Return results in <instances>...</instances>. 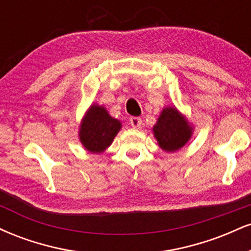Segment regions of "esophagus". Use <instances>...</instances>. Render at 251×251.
I'll return each instance as SVG.
<instances>
[{
    "label": "esophagus",
    "instance_id": "1",
    "mask_svg": "<svg viewBox=\"0 0 251 251\" xmlns=\"http://www.w3.org/2000/svg\"><path fill=\"white\" fill-rule=\"evenodd\" d=\"M129 124H131L132 127L139 128L140 126H142V119L138 117H132L131 119H129Z\"/></svg>",
    "mask_w": 251,
    "mask_h": 251
}]
</instances>
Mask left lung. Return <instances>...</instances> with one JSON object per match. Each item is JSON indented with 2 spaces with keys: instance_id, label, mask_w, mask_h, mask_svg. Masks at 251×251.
I'll return each instance as SVG.
<instances>
[{
  "instance_id": "obj_1",
  "label": "left lung",
  "mask_w": 251,
  "mask_h": 251,
  "mask_svg": "<svg viewBox=\"0 0 251 251\" xmlns=\"http://www.w3.org/2000/svg\"><path fill=\"white\" fill-rule=\"evenodd\" d=\"M153 134L159 148L166 152H176L189 142L192 126L176 107H165L153 126Z\"/></svg>"
}]
</instances>
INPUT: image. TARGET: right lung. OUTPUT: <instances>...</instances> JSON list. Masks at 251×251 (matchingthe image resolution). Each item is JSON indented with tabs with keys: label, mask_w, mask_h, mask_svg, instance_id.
Masks as SVG:
<instances>
[{
	"label": "right lung",
	"mask_w": 251,
	"mask_h": 251,
	"mask_svg": "<svg viewBox=\"0 0 251 251\" xmlns=\"http://www.w3.org/2000/svg\"><path fill=\"white\" fill-rule=\"evenodd\" d=\"M120 128L119 120L109 116L103 106L93 103L80 124L79 139L88 152L101 153L111 145Z\"/></svg>",
	"instance_id": "1"
}]
</instances>
